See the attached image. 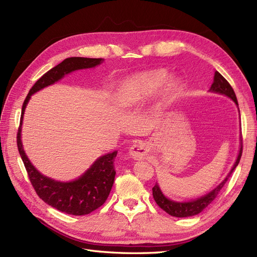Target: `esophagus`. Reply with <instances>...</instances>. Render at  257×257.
<instances>
[{"label": "esophagus", "mask_w": 257, "mask_h": 257, "mask_svg": "<svg viewBox=\"0 0 257 257\" xmlns=\"http://www.w3.org/2000/svg\"><path fill=\"white\" fill-rule=\"evenodd\" d=\"M130 157L135 161H142L146 159L148 154V147L143 143H136L130 148Z\"/></svg>", "instance_id": "1"}]
</instances>
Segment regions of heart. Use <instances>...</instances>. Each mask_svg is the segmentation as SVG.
<instances>
[{
    "mask_svg": "<svg viewBox=\"0 0 257 257\" xmlns=\"http://www.w3.org/2000/svg\"><path fill=\"white\" fill-rule=\"evenodd\" d=\"M160 88L158 104L160 107H167L180 94L182 82L178 77H168V73L163 68L137 73L120 82L116 90V103L122 107L134 106Z\"/></svg>",
    "mask_w": 257,
    "mask_h": 257,
    "instance_id": "obj_1",
    "label": "heart"
}]
</instances>
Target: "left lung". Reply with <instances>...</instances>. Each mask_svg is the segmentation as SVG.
Segmentation results:
<instances>
[{"label":"left lung","instance_id":"8db88e82","mask_svg":"<svg viewBox=\"0 0 257 257\" xmlns=\"http://www.w3.org/2000/svg\"><path fill=\"white\" fill-rule=\"evenodd\" d=\"M209 92L227 96L238 107L237 97H236L234 90H232V88H231V85L217 71H215V73H214L213 82L211 84V87H210V89H209ZM238 110H239V107H238ZM239 113H240V111H239ZM241 154H242V139H241V136H240L239 152H238L237 159L234 163V165H232L230 172L227 174V176L224 178V180L219 185H216L213 190L205 194V195H203V196L189 200V201H176V200H173V199L168 198L167 196H165L164 193L162 192L159 183L157 182L152 188V194H153V198L155 200V203H157L160 206V208H162L169 215L177 216V217L193 216V215H196V214L200 213L206 207H208L210 204L212 203L214 198L217 196V194H219V192L224 186V184L226 183L231 173L234 172L235 168L238 166L239 161L241 159Z\"/></svg>","mask_w":257,"mask_h":257}]
</instances>
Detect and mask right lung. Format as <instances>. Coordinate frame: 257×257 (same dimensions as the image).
<instances>
[{
  "mask_svg": "<svg viewBox=\"0 0 257 257\" xmlns=\"http://www.w3.org/2000/svg\"><path fill=\"white\" fill-rule=\"evenodd\" d=\"M103 62L104 59L81 57L65 59L35 82L22 106L17 145L30 181L35 189L37 195L46 204L67 214H89L105 203L113 185L115 176L113 162L118 151L107 153L97 158L81 176L74 179V180L58 181L56 179H52L38 172L26 154L21 141L23 115H25L26 108L30 102L31 96L35 94L36 92L54 84L68 74L79 71V69L96 67L97 65L102 64Z\"/></svg>",
  "mask_w": 257,
  "mask_h": 257,
  "instance_id": "right-lung-1",
  "label": "right lung"
}]
</instances>
